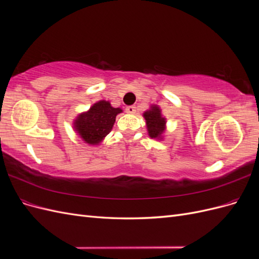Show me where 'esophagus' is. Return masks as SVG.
<instances>
[{
  "label": "esophagus",
  "mask_w": 259,
  "mask_h": 259,
  "mask_svg": "<svg viewBox=\"0 0 259 259\" xmlns=\"http://www.w3.org/2000/svg\"><path fill=\"white\" fill-rule=\"evenodd\" d=\"M125 110H126V112L130 113V114H134L136 112V107L128 106V107H126V109H125Z\"/></svg>",
  "instance_id": "34e87169"
}]
</instances>
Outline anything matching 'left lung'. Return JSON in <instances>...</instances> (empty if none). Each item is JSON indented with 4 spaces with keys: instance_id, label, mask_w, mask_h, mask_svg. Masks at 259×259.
<instances>
[{
    "instance_id": "left-lung-1",
    "label": "left lung",
    "mask_w": 259,
    "mask_h": 259,
    "mask_svg": "<svg viewBox=\"0 0 259 259\" xmlns=\"http://www.w3.org/2000/svg\"><path fill=\"white\" fill-rule=\"evenodd\" d=\"M144 116L146 119L149 136L151 138H160L165 128V119L162 117L159 107L152 106L150 110L144 113Z\"/></svg>"
}]
</instances>
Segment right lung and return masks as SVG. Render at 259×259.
I'll list each match as a JSON object with an SVG mask.
<instances>
[{"label":"right lung","instance_id":"1","mask_svg":"<svg viewBox=\"0 0 259 259\" xmlns=\"http://www.w3.org/2000/svg\"><path fill=\"white\" fill-rule=\"evenodd\" d=\"M121 112L120 108L111 107L108 101H98L88 112L77 116L74 128L85 143L98 145L111 132L115 116Z\"/></svg>","mask_w":259,"mask_h":259}]
</instances>
